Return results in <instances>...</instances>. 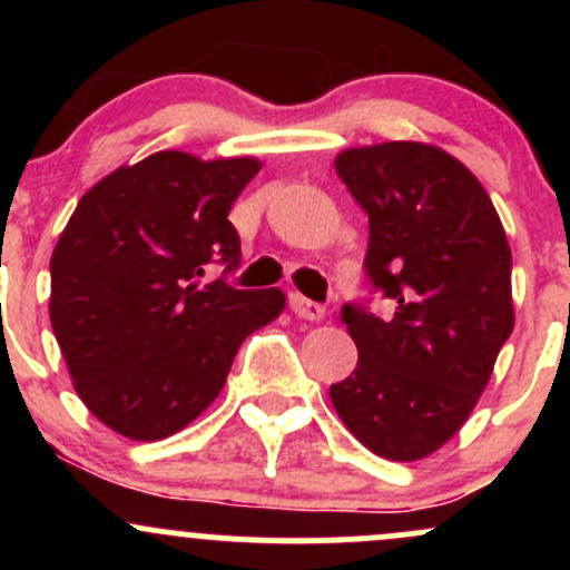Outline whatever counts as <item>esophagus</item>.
<instances>
[{
  "label": "esophagus",
  "instance_id": "esophagus-1",
  "mask_svg": "<svg viewBox=\"0 0 570 570\" xmlns=\"http://www.w3.org/2000/svg\"><path fill=\"white\" fill-rule=\"evenodd\" d=\"M289 307L294 313H297L299 318H305V322H322V318H324V305L313 303V299L303 297V294H292Z\"/></svg>",
  "mask_w": 570,
  "mask_h": 570
}]
</instances>
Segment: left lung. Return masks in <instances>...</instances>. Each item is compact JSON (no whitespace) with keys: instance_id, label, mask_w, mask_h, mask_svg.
Masks as SVG:
<instances>
[{"instance_id":"obj_1","label":"left lung","mask_w":570,"mask_h":570,"mask_svg":"<svg viewBox=\"0 0 570 570\" xmlns=\"http://www.w3.org/2000/svg\"><path fill=\"white\" fill-rule=\"evenodd\" d=\"M337 176L370 217L364 273L394 311L345 303L356 370L330 385L340 421L389 461L442 448L512 335V252L485 187L444 149H345Z\"/></svg>"}]
</instances>
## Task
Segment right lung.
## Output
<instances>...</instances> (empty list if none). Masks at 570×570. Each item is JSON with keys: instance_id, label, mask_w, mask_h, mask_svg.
<instances>
[{"instance_id": "1", "label": "right lung", "mask_w": 570, "mask_h": 570, "mask_svg": "<svg viewBox=\"0 0 570 570\" xmlns=\"http://www.w3.org/2000/svg\"><path fill=\"white\" fill-rule=\"evenodd\" d=\"M254 158L155 153L77 203L50 257V324L75 391L136 442L171 436L217 399L240 343L284 311L281 289H235L230 206ZM212 266L223 276L205 281Z\"/></svg>"}]
</instances>
